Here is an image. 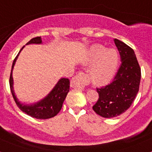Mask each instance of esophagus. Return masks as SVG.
<instances>
[{
  "mask_svg": "<svg viewBox=\"0 0 152 152\" xmlns=\"http://www.w3.org/2000/svg\"><path fill=\"white\" fill-rule=\"evenodd\" d=\"M89 82L90 80L88 75L83 72H80L72 77L71 80V87L75 89L83 90L85 88V86L89 84Z\"/></svg>",
  "mask_w": 152,
  "mask_h": 152,
  "instance_id": "esophagus-1",
  "label": "esophagus"
}]
</instances>
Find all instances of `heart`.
<instances>
[{"mask_svg":"<svg viewBox=\"0 0 152 152\" xmlns=\"http://www.w3.org/2000/svg\"><path fill=\"white\" fill-rule=\"evenodd\" d=\"M119 55L116 49H106L99 44L91 46L88 52V62H97L92 68L91 78L93 83L103 85L113 78L117 69Z\"/></svg>","mask_w":152,"mask_h":152,"instance_id":"obj_1","label":"heart"}]
</instances>
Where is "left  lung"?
Here are the masks:
<instances>
[{"mask_svg": "<svg viewBox=\"0 0 152 152\" xmlns=\"http://www.w3.org/2000/svg\"><path fill=\"white\" fill-rule=\"evenodd\" d=\"M120 55L121 64L110 84L96 88L99 98L93 110L99 116L113 118L126 112L139 92L141 68L134 50L120 40L115 39Z\"/></svg>", "mask_w": 152, "mask_h": 152, "instance_id": "left-lung-1", "label": "left lung"}]
</instances>
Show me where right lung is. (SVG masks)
<instances>
[{"mask_svg":"<svg viewBox=\"0 0 152 152\" xmlns=\"http://www.w3.org/2000/svg\"><path fill=\"white\" fill-rule=\"evenodd\" d=\"M32 43H42L41 37L37 36V37L33 38L30 41L28 42L26 45ZM23 47L20 49V52L23 49ZM20 52L13 60L10 76V91H11L13 99L15 100L16 104H17L19 108L20 109V110H22L23 113L30 116L31 117L36 118V119H46L54 117L61 110L63 102H64V99L66 97L68 93L69 92L70 80L68 78H61L58 80V82L56 84V85L55 86V88L52 89V91L44 99L34 103V104H32V105H23L21 103H20L17 100V98L16 97L14 91H13V77H12V72H13V66L15 64V62L17 61V58H18Z\"/></svg>","mask_w":152,"mask_h":152,"instance_id":"1","label":"right lung"}]
</instances>
